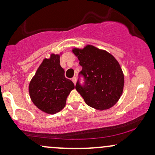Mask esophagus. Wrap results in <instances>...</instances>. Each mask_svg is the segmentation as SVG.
Masks as SVG:
<instances>
[{
  "mask_svg": "<svg viewBox=\"0 0 155 155\" xmlns=\"http://www.w3.org/2000/svg\"><path fill=\"white\" fill-rule=\"evenodd\" d=\"M71 80H72L73 82H74V84H76V77H73L72 79H71Z\"/></svg>",
  "mask_w": 155,
  "mask_h": 155,
  "instance_id": "obj_1",
  "label": "esophagus"
}]
</instances>
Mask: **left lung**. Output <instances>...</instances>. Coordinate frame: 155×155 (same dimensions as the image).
Masks as SVG:
<instances>
[{
  "instance_id": "8db88e82",
  "label": "left lung",
  "mask_w": 155,
  "mask_h": 155,
  "mask_svg": "<svg viewBox=\"0 0 155 155\" xmlns=\"http://www.w3.org/2000/svg\"><path fill=\"white\" fill-rule=\"evenodd\" d=\"M73 53L79 60L84 84L79 80L76 90L85 103L97 110H106L117 104L123 92L124 74L118 61L108 51L92 45L74 48Z\"/></svg>"
}]
</instances>
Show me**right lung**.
I'll use <instances>...</instances> for the list:
<instances>
[{
    "instance_id": "1",
    "label": "right lung",
    "mask_w": 155,
    "mask_h": 155,
    "mask_svg": "<svg viewBox=\"0 0 155 155\" xmlns=\"http://www.w3.org/2000/svg\"><path fill=\"white\" fill-rule=\"evenodd\" d=\"M75 86L65 77L60 55L51 54L44 59L29 84L31 101L41 111L54 114L65 107L67 97Z\"/></svg>"
}]
</instances>
